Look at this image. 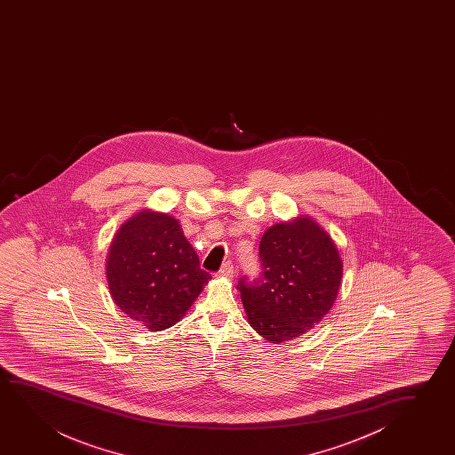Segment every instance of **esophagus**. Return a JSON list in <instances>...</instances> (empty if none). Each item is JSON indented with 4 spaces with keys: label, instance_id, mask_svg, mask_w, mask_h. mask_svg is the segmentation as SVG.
Segmentation results:
<instances>
[{
    "label": "esophagus",
    "instance_id": "34e87169",
    "mask_svg": "<svg viewBox=\"0 0 455 455\" xmlns=\"http://www.w3.org/2000/svg\"><path fill=\"white\" fill-rule=\"evenodd\" d=\"M219 275L225 276V278H233V275H235V266H233V262L225 261L220 270H219Z\"/></svg>",
    "mask_w": 455,
    "mask_h": 455
}]
</instances>
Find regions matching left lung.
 <instances>
[{
  "instance_id": "1",
  "label": "left lung",
  "mask_w": 455,
  "mask_h": 455,
  "mask_svg": "<svg viewBox=\"0 0 455 455\" xmlns=\"http://www.w3.org/2000/svg\"><path fill=\"white\" fill-rule=\"evenodd\" d=\"M261 272L243 275L241 292L249 323L272 343L299 337L330 311L342 280L336 245L312 219L268 228L259 243Z\"/></svg>"
}]
</instances>
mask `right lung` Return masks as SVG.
<instances>
[{
	"label": "right lung",
	"instance_id": "add662e5",
	"mask_svg": "<svg viewBox=\"0 0 455 455\" xmlns=\"http://www.w3.org/2000/svg\"><path fill=\"white\" fill-rule=\"evenodd\" d=\"M210 280L179 220L168 214L140 212L119 228L108 250L112 299L152 331L177 323Z\"/></svg>",
	"mask_w": 455,
	"mask_h": 455
}]
</instances>
